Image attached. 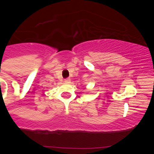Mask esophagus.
<instances>
[{"label": "esophagus", "instance_id": "1", "mask_svg": "<svg viewBox=\"0 0 154 154\" xmlns=\"http://www.w3.org/2000/svg\"><path fill=\"white\" fill-rule=\"evenodd\" d=\"M64 82L66 83H71V80H70V79H66V80H64Z\"/></svg>", "mask_w": 154, "mask_h": 154}]
</instances>
